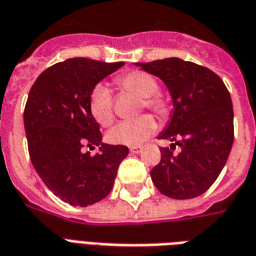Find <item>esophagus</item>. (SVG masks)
I'll list each match as a JSON object with an SVG mask.
<instances>
[{
    "label": "esophagus",
    "mask_w": 256,
    "mask_h": 256,
    "mask_svg": "<svg viewBox=\"0 0 256 256\" xmlns=\"http://www.w3.org/2000/svg\"><path fill=\"white\" fill-rule=\"evenodd\" d=\"M130 154H140L142 150V146H130Z\"/></svg>",
    "instance_id": "1"
}]
</instances>
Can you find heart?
<instances>
[{"label": "heart", "instance_id": "b5f03b06", "mask_svg": "<svg viewBox=\"0 0 256 256\" xmlns=\"http://www.w3.org/2000/svg\"><path fill=\"white\" fill-rule=\"evenodd\" d=\"M116 84L124 90L142 97V106L148 108L159 116L168 114V104L163 97L158 94L159 84L154 76L142 70H132L116 78ZM89 110L97 122L101 126H110L114 122V104L110 88L106 84H97L93 86L89 94ZM155 118L148 114L140 116L134 120L118 122L108 132L106 138L112 144L136 146H142L156 132Z\"/></svg>", "mask_w": 256, "mask_h": 256}]
</instances>
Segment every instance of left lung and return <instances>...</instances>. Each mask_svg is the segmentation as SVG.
<instances>
[{"mask_svg":"<svg viewBox=\"0 0 256 256\" xmlns=\"http://www.w3.org/2000/svg\"><path fill=\"white\" fill-rule=\"evenodd\" d=\"M159 77L172 97L171 120L159 134L171 146L150 171L152 182L172 199H192L207 191L224 167L234 142V110L228 89L216 73L178 57L136 62ZM180 146L179 154L173 150Z\"/></svg>","mask_w":256,"mask_h":256,"instance_id":"obj_1","label":"left lung"}]
</instances>
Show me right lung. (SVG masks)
I'll return each instance as SVG.
<instances>
[{"label":"right lung","mask_w":256,"mask_h":256,"mask_svg":"<svg viewBox=\"0 0 256 256\" xmlns=\"http://www.w3.org/2000/svg\"><path fill=\"white\" fill-rule=\"evenodd\" d=\"M124 62L68 58L44 70L32 86L24 126L32 164L45 186L62 202L86 207L110 192L128 146L101 142L98 122L89 110L94 85ZM94 145L92 156L82 146Z\"/></svg>","instance_id":"add662e5"}]
</instances>
